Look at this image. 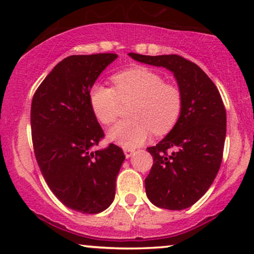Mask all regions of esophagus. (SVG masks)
<instances>
[{"instance_id":"1","label":"esophagus","mask_w":254,"mask_h":254,"mask_svg":"<svg viewBox=\"0 0 254 254\" xmlns=\"http://www.w3.org/2000/svg\"><path fill=\"white\" fill-rule=\"evenodd\" d=\"M133 153H135V150H133V149H130V148H124L125 157H130Z\"/></svg>"}]
</instances>
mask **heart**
I'll return each mask as SVG.
<instances>
[{
	"mask_svg": "<svg viewBox=\"0 0 254 254\" xmlns=\"http://www.w3.org/2000/svg\"><path fill=\"white\" fill-rule=\"evenodd\" d=\"M115 87L94 83L89 89L93 113L101 124L111 125L121 115L122 104L135 101L130 121L111 127L109 138L125 148L144 143L154 132L165 135L176 127L184 109V97L177 86L166 83L159 72L135 66L113 75Z\"/></svg>",
	"mask_w": 254,
	"mask_h": 254,
	"instance_id": "b5f03b06",
	"label": "heart"
}]
</instances>
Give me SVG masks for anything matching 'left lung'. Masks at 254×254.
<instances>
[{
    "instance_id": "8db88e82",
    "label": "left lung",
    "mask_w": 254,
    "mask_h": 254,
    "mask_svg": "<svg viewBox=\"0 0 254 254\" xmlns=\"http://www.w3.org/2000/svg\"><path fill=\"white\" fill-rule=\"evenodd\" d=\"M129 55L138 62L167 68L183 93L184 109L176 127L147 148L153 166L144 180L154 205L183 210L209 190L220 170L227 129L222 98L210 77L179 55Z\"/></svg>"
}]
</instances>
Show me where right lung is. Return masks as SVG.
Listing matches in <instances>:
<instances>
[{"mask_svg":"<svg viewBox=\"0 0 254 254\" xmlns=\"http://www.w3.org/2000/svg\"><path fill=\"white\" fill-rule=\"evenodd\" d=\"M116 58V54L64 58L32 99V142L40 172L55 196L82 214L109 208L125 159L113 143L92 150L105 133L90 107L89 89Z\"/></svg>","mask_w":254,"mask_h":254,"instance_id":"right-lung-1","label":"right lung"}]
</instances>
